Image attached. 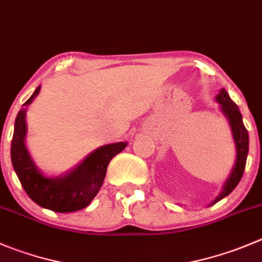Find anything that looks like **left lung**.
<instances>
[{"instance_id": "1", "label": "left lung", "mask_w": 262, "mask_h": 262, "mask_svg": "<svg viewBox=\"0 0 262 262\" xmlns=\"http://www.w3.org/2000/svg\"><path fill=\"white\" fill-rule=\"evenodd\" d=\"M216 101L220 103V108H222L223 114H224L228 118V120H229L230 129H232L233 133V139H234L235 148H237V160H235L234 167H233L229 178H228L227 182L224 183L223 190L220 192V194L217 195L216 199L212 201L211 205L216 204L220 200L227 197V195L229 194L230 192H233V189L237 187L238 183L241 182L243 171H245L246 161H247L248 142H250L248 141V132L242 120V114L239 113L238 106L230 100L229 95H228V92L224 88H223V90L220 91L219 95L216 96Z\"/></svg>"}]
</instances>
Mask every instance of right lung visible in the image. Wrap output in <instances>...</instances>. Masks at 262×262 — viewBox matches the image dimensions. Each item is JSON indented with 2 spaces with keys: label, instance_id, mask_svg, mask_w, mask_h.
Returning <instances> with one entry per match:
<instances>
[{
  "label": "right lung",
  "instance_id": "1",
  "mask_svg": "<svg viewBox=\"0 0 262 262\" xmlns=\"http://www.w3.org/2000/svg\"><path fill=\"white\" fill-rule=\"evenodd\" d=\"M39 91L40 87H38L17 113L11 141L12 166L27 194L40 207L55 212L78 211L87 207L95 199L102 187L110 160L120 154L128 143L106 144L93 151L68 174L57 178L46 177L37 169L25 147V113Z\"/></svg>",
  "mask_w": 262,
  "mask_h": 262
}]
</instances>
